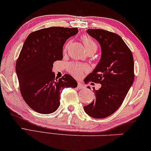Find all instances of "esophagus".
<instances>
[{
  "label": "esophagus",
  "instance_id": "1",
  "mask_svg": "<svg viewBox=\"0 0 151 151\" xmlns=\"http://www.w3.org/2000/svg\"><path fill=\"white\" fill-rule=\"evenodd\" d=\"M78 87L79 89H83V88H85V85L83 83H82L81 82H78Z\"/></svg>",
  "mask_w": 151,
  "mask_h": 151
}]
</instances>
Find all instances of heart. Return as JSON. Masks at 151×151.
Wrapping results in <instances>:
<instances>
[{
    "label": "heart",
    "instance_id": "obj_1",
    "mask_svg": "<svg viewBox=\"0 0 151 151\" xmlns=\"http://www.w3.org/2000/svg\"><path fill=\"white\" fill-rule=\"evenodd\" d=\"M82 41L87 52L96 51L97 45L93 39L89 36H83L82 37ZM86 70H87L86 66H82L78 63H73L70 66V72L75 76H80Z\"/></svg>",
    "mask_w": 151,
    "mask_h": 151
}]
</instances>
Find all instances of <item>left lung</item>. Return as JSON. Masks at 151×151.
Wrapping results in <instances>:
<instances>
[{
    "mask_svg": "<svg viewBox=\"0 0 151 151\" xmlns=\"http://www.w3.org/2000/svg\"><path fill=\"white\" fill-rule=\"evenodd\" d=\"M87 32L99 43L101 58L86 81L101 84V87L94 89L96 99L84 109L93 118L103 119L119 108L132 85L134 60L119 35L101 29H88Z\"/></svg>",
    "mask_w": 151,
    "mask_h": 151,
    "instance_id": "left-lung-1",
    "label": "left lung"
}]
</instances>
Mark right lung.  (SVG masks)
<instances>
[{
    "label": "right lung",
    "mask_w": 151,
    "mask_h": 151,
    "mask_svg": "<svg viewBox=\"0 0 151 151\" xmlns=\"http://www.w3.org/2000/svg\"><path fill=\"white\" fill-rule=\"evenodd\" d=\"M78 32L77 28L50 27L32 32L25 40L16 63V73L23 99L37 112L55 111L62 89L77 87L73 77L65 74L58 79L52 68L54 62L63 58L66 41Z\"/></svg>",
    "instance_id": "add662e5"
}]
</instances>
